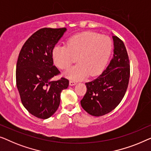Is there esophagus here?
<instances>
[{
  "instance_id": "1",
  "label": "esophagus",
  "mask_w": 151,
  "mask_h": 151,
  "mask_svg": "<svg viewBox=\"0 0 151 151\" xmlns=\"http://www.w3.org/2000/svg\"><path fill=\"white\" fill-rule=\"evenodd\" d=\"M69 84L70 86H75V85H76V82L74 81H70Z\"/></svg>"
}]
</instances>
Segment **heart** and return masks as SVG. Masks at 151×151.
<instances>
[{
    "label": "heart",
    "instance_id": "b5f03b06",
    "mask_svg": "<svg viewBox=\"0 0 151 151\" xmlns=\"http://www.w3.org/2000/svg\"><path fill=\"white\" fill-rule=\"evenodd\" d=\"M113 44L105 35L94 32H83L71 37L67 45L55 46L52 51L55 65L67 69L76 61L78 64L65 72L66 77L81 80L87 76L99 75L105 68L111 55Z\"/></svg>",
    "mask_w": 151,
    "mask_h": 151
}]
</instances>
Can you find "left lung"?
<instances>
[{"label": "left lung", "mask_w": 151, "mask_h": 151, "mask_svg": "<svg viewBox=\"0 0 151 151\" xmlns=\"http://www.w3.org/2000/svg\"><path fill=\"white\" fill-rule=\"evenodd\" d=\"M112 38L114 55L109 64L96 78L86 83V94L81 101L83 109L94 116L105 115L115 109L128 87L130 64L126 47L117 36L113 35Z\"/></svg>", "instance_id": "left-lung-1"}]
</instances>
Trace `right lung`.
I'll list each match as a JSON object with an SVG mask.
<instances>
[{"label": "right lung", "instance_id": "right-lung-1", "mask_svg": "<svg viewBox=\"0 0 151 151\" xmlns=\"http://www.w3.org/2000/svg\"><path fill=\"white\" fill-rule=\"evenodd\" d=\"M66 28H43L34 33L22 47L16 64V86L21 101L29 113L47 119L58 109L61 91L69 81H52L60 72L53 65L52 51Z\"/></svg>", "mask_w": 151, "mask_h": 151}]
</instances>
